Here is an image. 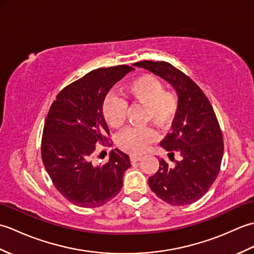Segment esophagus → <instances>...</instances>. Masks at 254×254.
<instances>
[{"mask_svg":"<svg viewBox=\"0 0 254 254\" xmlns=\"http://www.w3.org/2000/svg\"><path fill=\"white\" fill-rule=\"evenodd\" d=\"M142 157L141 156H136V155H133V156H131L130 157V160H131V163H136V161H138L139 159H141Z\"/></svg>","mask_w":254,"mask_h":254,"instance_id":"1","label":"esophagus"}]
</instances>
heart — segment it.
I'll use <instances>...</instances> for the list:
<instances>
[{
	"instance_id": "1",
	"label": "heart",
	"mask_w": 254,
	"mask_h": 254,
	"mask_svg": "<svg viewBox=\"0 0 254 254\" xmlns=\"http://www.w3.org/2000/svg\"><path fill=\"white\" fill-rule=\"evenodd\" d=\"M124 96L133 104L145 106V119L156 126L166 128L174 122L178 110L175 93L165 90L164 84L154 75L144 74L126 85ZM127 104L117 96L107 97L102 105V115L111 127L119 128L126 120ZM157 139V133L152 127L128 128L118 139L121 149L130 154H141L150 143Z\"/></svg>"
}]
</instances>
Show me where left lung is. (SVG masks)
I'll return each instance as SVG.
<instances>
[{"label": "left lung", "instance_id": "left-lung-1", "mask_svg": "<svg viewBox=\"0 0 254 254\" xmlns=\"http://www.w3.org/2000/svg\"><path fill=\"white\" fill-rule=\"evenodd\" d=\"M165 79L176 90L178 110L172 131L160 146L180 160L169 166L159 160L157 172L148 178L152 191L175 206L196 202L205 195L218 176L224 153L222 131L207 97L193 80L171 64L142 61L134 64Z\"/></svg>", "mask_w": 254, "mask_h": 254}]
</instances>
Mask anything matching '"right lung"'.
<instances>
[{"label":"right lung","mask_w":254,"mask_h":254,"mask_svg":"<svg viewBox=\"0 0 254 254\" xmlns=\"http://www.w3.org/2000/svg\"><path fill=\"white\" fill-rule=\"evenodd\" d=\"M128 65L97 68L62 89L48 113L41 157L57 190L80 207H98L120 192L130 158L111 150L101 166L91 158L109 134L102 105L112 86L133 71Z\"/></svg>","instance_id":"obj_1"}]
</instances>
